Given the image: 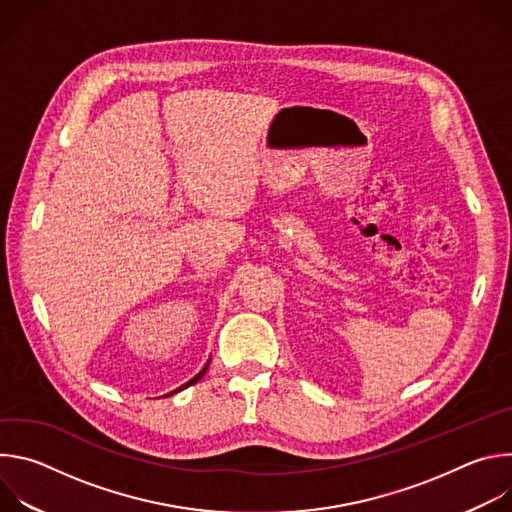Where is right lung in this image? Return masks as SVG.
I'll list each match as a JSON object with an SVG mask.
<instances>
[{"label": "right lung", "mask_w": 512, "mask_h": 512, "mask_svg": "<svg viewBox=\"0 0 512 512\" xmlns=\"http://www.w3.org/2000/svg\"><path fill=\"white\" fill-rule=\"evenodd\" d=\"M208 362H210V360H208ZM206 369H208V364H206V367H204V369H202V371H200V373H198V375H196V377H194V379H192V381H188V383H186V385H184V387H190V385H194V383H196V381H200V379H202V377H204V373H206ZM184 387H180V389H178V391H182V389H184Z\"/></svg>", "instance_id": "1"}]
</instances>
